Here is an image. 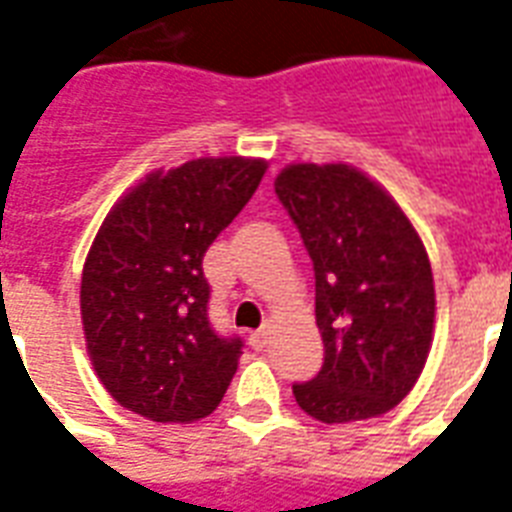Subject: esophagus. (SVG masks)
<instances>
[{
  "label": "esophagus",
  "mask_w": 512,
  "mask_h": 512,
  "mask_svg": "<svg viewBox=\"0 0 512 512\" xmlns=\"http://www.w3.org/2000/svg\"><path fill=\"white\" fill-rule=\"evenodd\" d=\"M269 334H272V331H269V326H261L259 331H253L251 339H248L253 350H264V347L269 344Z\"/></svg>",
  "instance_id": "34e87169"
}]
</instances>
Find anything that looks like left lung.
<instances>
[{
	"label": "left lung",
	"mask_w": 512,
	"mask_h": 512,
	"mask_svg": "<svg viewBox=\"0 0 512 512\" xmlns=\"http://www.w3.org/2000/svg\"><path fill=\"white\" fill-rule=\"evenodd\" d=\"M315 269V318L326 358L293 384L312 419L344 425L406 398L433 344V269L400 205L350 165L299 162L275 178Z\"/></svg>",
	"instance_id": "obj_1"
}]
</instances>
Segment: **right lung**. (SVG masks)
<instances>
[{"label": "right lung", "instance_id": "1", "mask_svg": "<svg viewBox=\"0 0 512 512\" xmlns=\"http://www.w3.org/2000/svg\"><path fill=\"white\" fill-rule=\"evenodd\" d=\"M264 160L200 157L154 170L106 216L79 288L87 355L106 392L152 422L219 406L243 355L208 320V245L251 200Z\"/></svg>", "mask_w": 512, "mask_h": 512}]
</instances>
